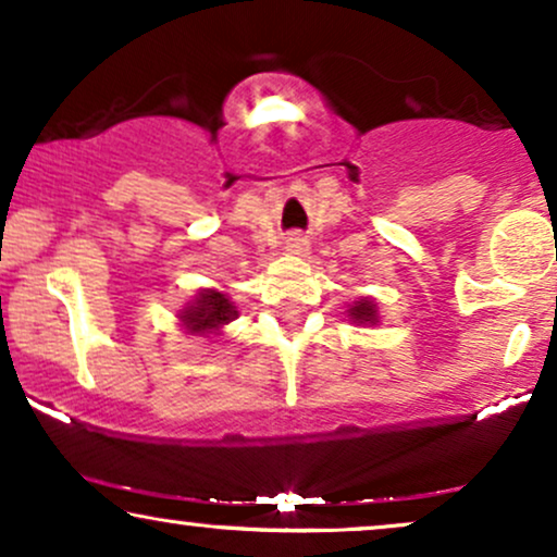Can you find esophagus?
Here are the masks:
<instances>
[{"mask_svg":"<svg viewBox=\"0 0 557 557\" xmlns=\"http://www.w3.org/2000/svg\"><path fill=\"white\" fill-rule=\"evenodd\" d=\"M285 251L287 253H306L309 251V240L300 238V235H290V238L285 240Z\"/></svg>","mask_w":557,"mask_h":557,"instance_id":"1","label":"esophagus"}]
</instances>
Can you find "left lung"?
Here are the masks:
<instances>
[{"instance_id": "obj_1", "label": "left lung", "mask_w": 557, "mask_h": 557, "mask_svg": "<svg viewBox=\"0 0 557 557\" xmlns=\"http://www.w3.org/2000/svg\"><path fill=\"white\" fill-rule=\"evenodd\" d=\"M350 319H354V322H359V324H374V322H376V306H374V300L361 298L359 304L350 306Z\"/></svg>"}]
</instances>
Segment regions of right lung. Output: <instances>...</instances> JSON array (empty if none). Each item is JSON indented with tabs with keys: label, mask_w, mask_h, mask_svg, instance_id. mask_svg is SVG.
I'll list each match as a JSON object with an SVG mask.
<instances>
[{
	"label": "right lung",
	"mask_w": 557,
	"mask_h": 557,
	"mask_svg": "<svg viewBox=\"0 0 557 557\" xmlns=\"http://www.w3.org/2000/svg\"><path fill=\"white\" fill-rule=\"evenodd\" d=\"M183 324L190 335L198 337H212L220 332L222 324L233 322L238 317L235 306L230 304V298L220 290H201L198 293L196 304H190L183 311Z\"/></svg>",
	"instance_id": "1"
}]
</instances>
